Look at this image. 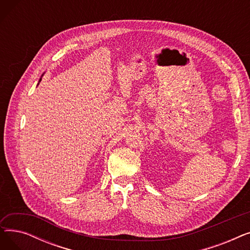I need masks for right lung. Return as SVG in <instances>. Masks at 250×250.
Wrapping results in <instances>:
<instances>
[{
	"label": "right lung",
	"mask_w": 250,
	"mask_h": 250,
	"mask_svg": "<svg viewBox=\"0 0 250 250\" xmlns=\"http://www.w3.org/2000/svg\"><path fill=\"white\" fill-rule=\"evenodd\" d=\"M41 80H42V78H41ZM41 80H39V81H41Z\"/></svg>",
	"instance_id": "obj_1"
}]
</instances>
